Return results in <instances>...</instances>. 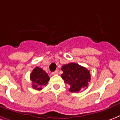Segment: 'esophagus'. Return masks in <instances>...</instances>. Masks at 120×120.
Instances as JSON below:
<instances>
[{"label": "esophagus", "mask_w": 120, "mask_h": 120, "mask_svg": "<svg viewBox=\"0 0 120 120\" xmlns=\"http://www.w3.org/2000/svg\"><path fill=\"white\" fill-rule=\"evenodd\" d=\"M58 73V71H54L53 72H52V74H53V75H57Z\"/></svg>", "instance_id": "34e87169"}]
</instances>
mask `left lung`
I'll return each mask as SVG.
<instances>
[{"label":"left lung","instance_id":"obj_1","mask_svg":"<svg viewBox=\"0 0 120 120\" xmlns=\"http://www.w3.org/2000/svg\"><path fill=\"white\" fill-rule=\"evenodd\" d=\"M61 69L63 71L61 77L65 83L70 85V92L76 93L87 88L91 79L87 69L76 63H71L64 65Z\"/></svg>","mask_w":120,"mask_h":120}]
</instances>
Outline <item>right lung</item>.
Masks as SVG:
<instances>
[{"label":"right lung","instance_id":"obj_1","mask_svg":"<svg viewBox=\"0 0 120 120\" xmlns=\"http://www.w3.org/2000/svg\"><path fill=\"white\" fill-rule=\"evenodd\" d=\"M30 79L32 82V88L37 90H42L43 86L46 85L49 78L48 74L41 68L36 67L33 69L30 76Z\"/></svg>","mask_w":120,"mask_h":120}]
</instances>
